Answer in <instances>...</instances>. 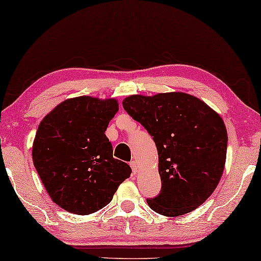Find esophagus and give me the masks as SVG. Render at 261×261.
Here are the masks:
<instances>
[{
    "mask_svg": "<svg viewBox=\"0 0 261 261\" xmlns=\"http://www.w3.org/2000/svg\"><path fill=\"white\" fill-rule=\"evenodd\" d=\"M130 166H131V168H132V172L135 173H137V171H138V166H137V163H136L135 160H132V161H130Z\"/></svg>",
    "mask_w": 261,
    "mask_h": 261,
    "instance_id": "1",
    "label": "esophagus"
}]
</instances>
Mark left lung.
Returning a JSON list of instances; mask_svg holds the SVG:
<instances>
[{
	"instance_id": "8db88e82",
	"label": "left lung",
	"mask_w": 261,
	"mask_h": 261,
	"mask_svg": "<svg viewBox=\"0 0 261 261\" xmlns=\"http://www.w3.org/2000/svg\"><path fill=\"white\" fill-rule=\"evenodd\" d=\"M123 108L151 135L159 156L160 193L152 210L175 217L200 206L224 169L227 134L221 116L192 95H131Z\"/></svg>"
}]
</instances>
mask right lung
I'll use <instances>...</instances> for the list:
<instances>
[{"mask_svg": "<svg viewBox=\"0 0 261 261\" xmlns=\"http://www.w3.org/2000/svg\"><path fill=\"white\" fill-rule=\"evenodd\" d=\"M117 110L114 98L80 96L60 103L40 122L34 165L52 201L66 212H97L130 176V166L114 158L106 136Z\"/></svg>", "mask_w": 261, "mask_h": 261, "instance_id": "1", "label": "right lung"}]
</instances>
